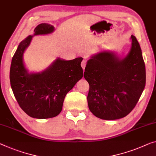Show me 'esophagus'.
<instances>
[{
    "mask_svg": "<svg viewBox=\"0 0 156 156\" xmlns=\"http://www.w3.org/2000/svg\"><path fill=\"white\" fill-rule=\"evenodd\" d=\"M81 68H83V70H84L85 67L86 66V60H83L82 62H81Z\"/></svg>",
    "mask_w": 156,
    "mask_h": 156,
    "instance_id": "esophagus-1",
    "label": "esophagus"
}]
</instances>
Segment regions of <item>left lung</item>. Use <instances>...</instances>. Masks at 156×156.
<instances>
[{
  "label": "left lung",
  "mask_w": 156,
  "mask_h": 156,
  "mask_svg": "<svg viewBox=\"0 0 156 156\" xmlns=\"http://www.w3.org/2000/svg\"><path fill=\"white\" fill-rule=\"evenodd\" d=\"M130 52L121 58L102 51L87 62L83 76L89 83L88 108L104 120L126 116L134 109L146 84V69L140 44L131 35Z\"/></svg>",
  "instance_id": "obj_1"
}]
</instances>
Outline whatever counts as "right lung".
<instances>
[{"label":"right lung","mask_w":156,"mask_h":156,"mask_svg":"<svg viewBox=\"0 0 156 156\" xmlns=\"http://www.w3.org/2000/svg\"><path fill=\"white\" fill-rule=\"evenodd\" d=\"M54 30L53 26L40 23L34 35H46ZM33 35L21 42L12 60L9 80L19 105L26 114L35 119L53 118L61 113L65 97L83 76L79 57L70 61L57 58L46 70L28 73L23 61V54Z\"/></svg>","instance_id":"add662e5"}]
</instances>
